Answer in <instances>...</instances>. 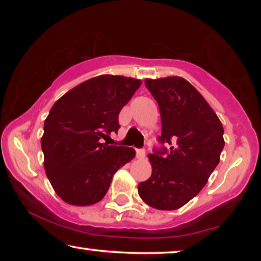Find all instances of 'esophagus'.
<instances>
[{
  "label": "esophagus",
  "instance_id": "34e87169",
  "mask_svg": "<svg viewBox=\"0 0 261 261\" xmlns=\"http://www.w3.org/2000/svg\"><path fill=\"white\" fill-rule=\"evenodd\" d=\"M137 158L138 159L145 158V149H137Z\"/></svg>",
  "mask_w": 261,
  "mask_h": 261
}]
</instances>
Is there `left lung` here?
<instances>
[{
    "instance_id": "obj_1",
    "label": "left lung",
    "mask_w": 261,
    "mask_h": 261,
    "mask_svg": "<svg viewBox=\"0 0 261 261\" xmlns=\"http://www.w3.org/2000/svg\"><path fill=\"white\" fill-rule=\"evenodd\" d=\"M158 102L162 119L159 140L170 149L148 154L152 174L139 184L142 201L158 210H176L204 188L220 163L223 127L216 113L184 78H146Z\"/></svg>"
}]
</instances>
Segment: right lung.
<instances>
[{
  "label": "right lung",
  "instance_id": "add662e5",
  "mask_svg": "<svg viewBox=\"0 0 261 261\" xmlns=\"http://www.w3.org/2000/svg\"><path fill=\"white\" fill-rule=\"evenodd\" d=\"M141 85L132 77L101 74L63 95L44 123V167L56 194L71 205L95 204L112 178L135 156L132 147L108 145L119 114Z\"/></svg>",
  "mask_w": 261,
  "mask_h": 261
}]
</instances>
